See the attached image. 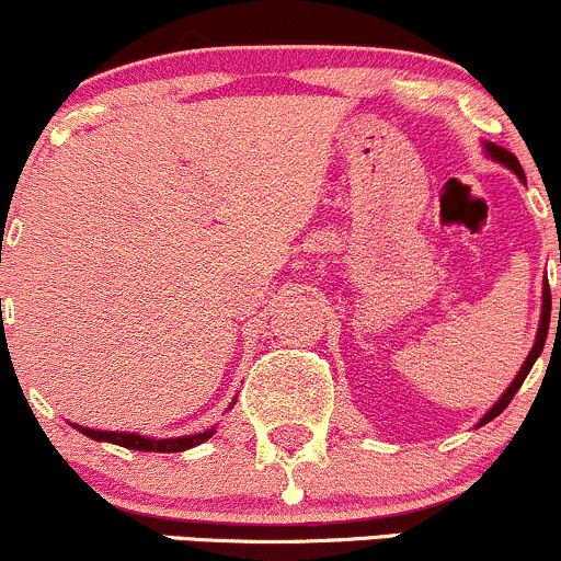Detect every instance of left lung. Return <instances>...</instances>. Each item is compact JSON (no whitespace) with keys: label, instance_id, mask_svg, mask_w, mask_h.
<instances>
[{"label":"left lung","instance_id":"8db88e82","mask_svg":"<svg viewBox=\"0 0 561 561\" xmlns=\"http://www.w3.org/2000/svg\"><path fill=\"white\" fill-rule=\"evenodd\" d=\"M482 147H485V156H491V158L495 160V163H501V165H506V169H512V171L517 173V176H519V182H525V171H523V165H519V160L514 158L512 152L504 150V147L493 145V141H482ZM559 317H561V298H559ZM549 321H551V289H549V279H546V282H543V311H540V324H538V334H536V345H533V351L527 353V358H525L523 369L517 371V377H514V382L508 385L504 396H501L499 401L493 403V409L488 411L485 416H482V420L478 422V427H482V424H488V422H491V420H495V416H499L501 411H504L506 405L512 403L514 392H517L519 388H523L525 377L530 375L533 364H536V358L540 356V353H543V345H546V334H549Z\"/></svg>","mask_w":561,"mask_h":561}]
</instances>
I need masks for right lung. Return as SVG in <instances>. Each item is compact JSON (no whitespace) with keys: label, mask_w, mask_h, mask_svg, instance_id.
Returning <instances> with one entry per match:
<instances>
[{"label":"right lung","mask_w":561,"mask_h":561,"mask_svg":"<svg viewBox=\"0 0 561 561\" xmlns=\"http://www.w3.org/2000/svg\"><path fill=\"white\" fill-rule=\"evenodd\" d=\"M79 433H83L87 437H92V440H100V443H113V446H124V448H131V450H158V454H179V450H186V448H195L199 443H205L208 437H214L216 427L210 430H203V433H195V435H182V437H163V440H156V437H147V435H137V433H118V430H92V427H81V424H73Z\"/></svg>","instance_id":"1"}]
</instances>
